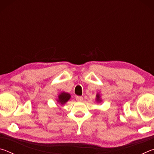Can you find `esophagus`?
<instances>
[{
  "mask_svg": "<svg viewBox=\"0 0 154 154\" xmlns=\"http://www.w3.org/2000/svg\"><path fill=\"white\" fill-rule=\"evenodd\" d=\"M83 97L82 96H76V100L77 101H82L83 100Z\"/></svg>",
  "mask_w": 154,
  "mask_h": 154,
  "instance_id": "1",
  "label": "esophagus"
}]
</instances>
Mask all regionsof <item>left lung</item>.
<instances>
[{
	"mask_svg": "<svg viewBox=\"0 0 154 154\" xmlns=\"http://www.w3.org/2000/svg\"><path fill=\"white\" fill-rule=\"evenodd\" d=\"M96 101L97 103H100L102 102V99H101V96L100 95V94L97 93L96 94Z\"/></svg>",
	"mask_w": 154,
	"mask_h": 154,
	"instance_id": "1",
	"label": "left lung"
}]
</instances>
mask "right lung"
<instances>
[{
  "mask_svg": "<svg viewBox=\"0 0 154 154\" xmlns=\"http://www.w3.org/2000/svg\"><path fill=\"white\" fill-rule=\"evenodd\" d=\"M71 97V96L70 94L65 92H62L58 94V98L56 99V100L60 105H64L70 100Z\"/></svg>",
  "mask_w": 154,
  "mask_h": 154,
  "instance_id": "1",
  "label": "right lung"
}]
</instances>
